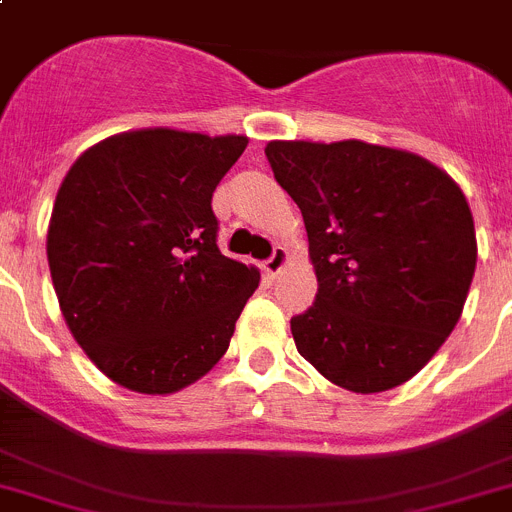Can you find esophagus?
Masks as SVG:
<instances>
[{
	"label": "esophagus",
	"instance_id": "1",
	"mask_svg": "<svg viewBox=\"0 0 512 512\" xmlns=\"http://www.w3.org/2000/svg\"><path fill=\"white\" fill-rule=\"evenodd\" d=\"M286 262H288L286 247H275L273 255H270L268 260L262 262V270H265V273H268V275H278L283 268H286Z\"/></svg>",
	"mask_w": 512,
	"mask_h": 512
}]
</instances>
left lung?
<instances>
[{"mask_svg": "<svg viewBox=\"0 0 512 512\" xmlns=\"http://www.w3.org/2000/svg\"><path fill=\"white\" fill-rule=\"evenodd\" d=\"M304 216L317 299L291 319L296 350L355 394L410 381L451 335L477 268L466 195L420 154L348 139L268 141Z\"/></svg>", "mask_w": 512, "mask_h": 512, "instance_id": "8db88e82", "label": "left lung"}]
</instances>
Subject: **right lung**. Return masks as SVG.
Segmentation results:
<instances>
[{
	"label": "right lung",
	"mask_w": 512,
	"mask_h": 512,
	"mask_svg": "<svg viewBox=\"0 0 512 512\" xmlns=\"http://www.w3.org/2000/svg\"><path fill=\"white\" fill-rule=\"evenodd\" d=\"M250 139L139 128L79 154L46 252L66 327L110 381L175 394L229 348L260 270L221 255L213 190Z\"/></svg>",
	"instance_id": "add662e5"
}]
</instances>
